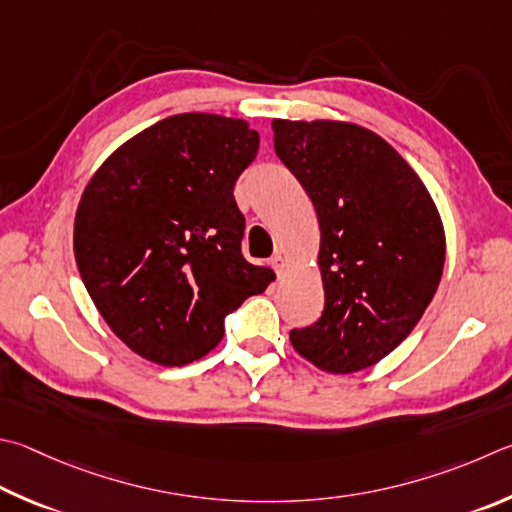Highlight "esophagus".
<instances>
[{
	"label": "esophagus",
	"instance_id": "esophagus-1",
	"mask_svg": "<svg viewBox=\"0 0 512 512\" xmlns=\"http://www.w3.org/2000/svg\"><path fill=\"white\" fill-rule=\"evenodd\" d=\"M271 266L275 268L277 273L282 275V273L286 271V266H288V264H286V257H284L282 253H275V255H273V259H271Z\"/></svg>",
	"mask_w": 512,
	"mask_h": 512
}]
</instances>
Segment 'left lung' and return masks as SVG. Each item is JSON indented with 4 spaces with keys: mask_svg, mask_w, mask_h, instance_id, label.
Instances as JSON below:
<instances>
[{
    "mask_svg": "<svg viewBox=\"0 0 512 512\" xmlns=\"http://www.w3.org/2000/svg\"><path fill=\"white\" fill-rule=\"evenodd\" d=\"M271 127L320 226L324 311L291 331V345L327 374L367 369L410 336L439 288V208L412 165L367 127L284 118Z\"/></svg>",
    "mask_w": 512,
    "mask_h": 512,
    "instance_id": "1",
    "label": "left lung"
}]
</instances>
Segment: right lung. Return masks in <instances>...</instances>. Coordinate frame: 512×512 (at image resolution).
Listing matches in <instances>:
<instances>
[{
  "mask_svg": "<svg viewBox=\"0 0 512 512\" xmlns=\"http://www.w3.org/2000/svg\"><path fill=\"white\" fill-rule=\"evenodd\" d=\"M246 120L176 114L111 152L82 192L73 255L109 329L138 356L181 367L224 338V320L275 280L241 255L232 188L255 159Z\"/></svg>",
  "mask_w": 512,
  "mask_h": 512,
  "instance_id": "1",
  "label": "right lung"
}]
</instances>
